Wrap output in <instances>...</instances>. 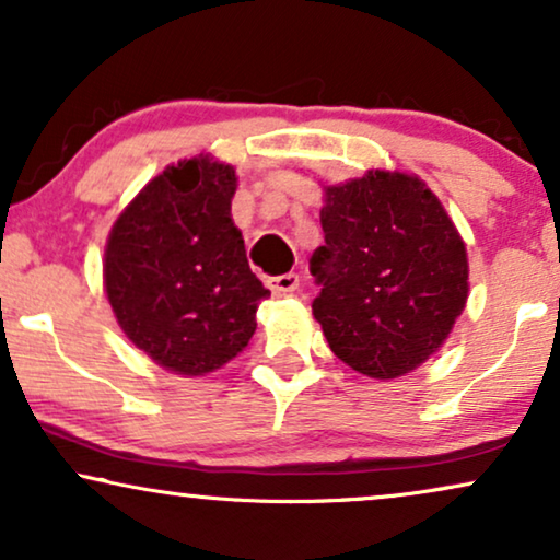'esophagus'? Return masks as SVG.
<instances>
[{
    "label": "esophagus",
    "instance_id": "34e87169",
    "mask_svg": "<svg viewBox=\"0 0 560 560\" xmlns=\"http://www.w3.org/2000/svg\"><path fill=\"white\" fill-rule=\"evenodd\" d=\"M267 288H270L275 295H290L301 288V278H298V272L275 275V278H267Z\"/></svg>",
    "mask_w": 560,
    "mask_h": 560
}]
</instances>
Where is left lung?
I'll list each match as a JSON object with an SVG mask.
<instances>
[{"mask_svg": "<svg viewBox=\"0 0 560 560\" xmlns=\"http://www.w3.org/2000/svg\"><path fill=\"white\" fill-rule=\"evenodd\" d=\"M324 247L313 316L328 347L374 380L402 377L439 351L469 295L466 244L416 175L370 171L324 186Z\"/></svg>", "mask_w": 560, "mask_h": 560, "instance_id": "obj_1", "label": "left lung"}]
</instances>
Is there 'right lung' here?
Segmentation results:
<instances>
[{"label": "right lung", "instance_id": "1", "mask_svg": "<svg viewBox=\"0 0 560 560\" xmlns=\"http://www.w3.org/2000/svg\"><path fill=\"white\" fill-rule=\"evenodd\" d=\"M234 190L232 165L180 160L135 196L106 242L104 288L121 331L186 377L240 354L270 295L232 221Z\"/></svg>", "mask_w": 560, "mask_h": 560}]
</instances>
